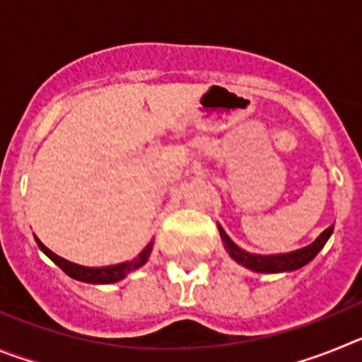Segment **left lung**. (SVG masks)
<instances>
[{"mask_svg":"<svg viewBox=\"0 0 362 362\" xmlns=\"http://www.w3.org/2000/svg\"><path fill=\"white\" fill-rule=\"evenodd\" d=\"M217 228H219L221 239L225 243V248L230 254V257H232L233 261H238L239 264H243V267L250 268V270L254 272H261V274L293 272L297 270V268L305 267V264H308L310 261L322 250V246L326 245V241L330 239L332 232H334V226H328L312 245L305 246V248H300V250L277 255H259L250 254V252L239 248V246L226 235L225 230L221 228V225H217Z\"/></svg>","mask_w":362,"mask_h":362,"instance_id":"1","label":"left lung"}]
</instances>
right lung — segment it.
Here are the masks:
<instances>
[{"label":"right lung","mask_w":362,"mask_h":362,"mask_svg":"<svg viewBox=\"0 0 362 362\" xmlns=\"http://www.w3.org/2000/svg\"><path fill=\"white\" fill-rule=\"evenodd\" d=\"M36 243L41 250L49 255L54 263L65 272L66 276H70L72 279H78V281H83V283H92V284H110V283H117V281L124 279V277L129 276L130 272L137 270V268L143 267V264L146 263V259H148L150 252H152V245H153V243H148L141 254L137 255L136 259H132V261H127V263L112 264V267L90 268V267H81V264L70 263V261H66V259L59 257V255L54 254L52 250H49V248H47V246H45L37 238H36Z\"/></svg>","instance_id":"add662e5"}]
</instances>
